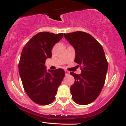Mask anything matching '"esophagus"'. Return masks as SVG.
Returning a JSON list of instances; mask_svg holds the SVG:
<instances>
[{"label": "esophagus", "instance_id": "obj_1", "mask_svg": "<svg viewBox=\"0 0 126 126\" xmlns=\"http://www.w3.org/2000/svg\"><path fill=\"white\" fill-rule=\"evenodd\" d=\"M64 72H65V75H67L69 74V72L67 71V70H64Z\"/></svg>", "mask_w": 126, "mask_h": 126}]
</instances>
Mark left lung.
Wrapping results in <instances>:
<instances>
[{"instance_id":"8db88e82","label":"left lung","mask_w":126,"mask_h":126,"mask_svg":"<svg viewBox=\"0 0 126 126\" xmlns=\"http://www.w3.org/2000/svg\"><path fill=\"white\" fill-rule=\"evenodd\" d=\"M64 37L75 48V62L82 67L80 75L70 73L75 79L70 86L72 98L78 104H89L96 99L104 85L108 62L104 49L85 32L64 34Z\"/></svg>"}]
</instances>
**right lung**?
Listing matches in <instances>:
<instances>
[{
	"label": "right lung",
	"mask_w": 126,
	"mask_h": 126,
	"mask_svg": "<svg viewBox=\"0 0 126 126\" xmlns=\"http://www.w3.org/2000/svg\"><path fill=\"white\" fill-rule=\"evenodd\" d=\"M63 34L41 32L27 43L19 62V73L24 90L32 101L39 105L51 104L64 77L62 69L46 70V59L51 57V50L63 38Z\"/></svg>",
	"instance_id": "obj_1"
}]
</instances>
